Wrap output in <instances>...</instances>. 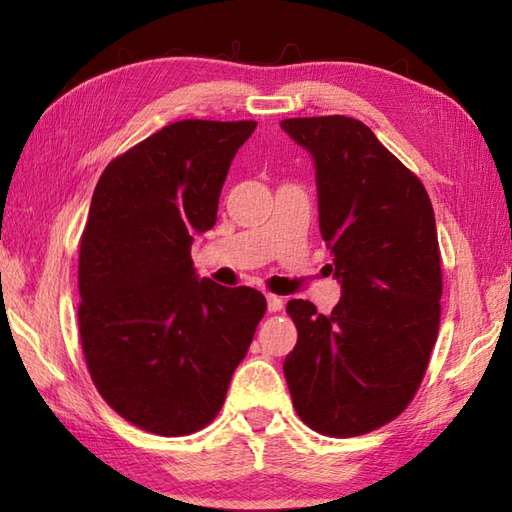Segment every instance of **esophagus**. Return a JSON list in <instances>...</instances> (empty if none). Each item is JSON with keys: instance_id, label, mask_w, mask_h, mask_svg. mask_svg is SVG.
<instances>
[{"instance_id": "esophagus-1", "label": "esophagus", "mask_w": 512, "mask_h": 512, "mask_svg": "<svg viewBox=\"0 0 512 512\" xmlns=\"http://www.w3.org/2000/svg\"><path fill=\"white\" fill-rule=\"evenodd\" d=\"M266 303H268L270 312H279L281 308H284V299L277 297V295H266Z\"/></svg>"}]
</instances>
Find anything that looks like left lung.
Instances as JSON below:
<instances>
[{"instance_id":"left-lung-1","label":"left lung","mask_w":512,"mask_h":512,"mask_svg":"<svg viewBox=\"0 0 512 512\" xmlns=\"http://www.w3.org/2000/svg\"><path fill=\"white\" fill-rule=\"evenodd\" d=\"M314 160L319 228L341 299H292L297 345L284 376L299 418L323 436L383 427L409 405L440 325V248L422 182L356 118H286Z\"/></svg>"}]
</instances>
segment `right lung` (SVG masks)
Wrapping results in <instances>:
<instances>
[{
	"mask_svg": "<svg viewBox=\"0 0 512 512\" xmlns=\"http://www.w3.org/2000/svg\"><path fill=\"white\" fill-rule=\"evenodd\" d=\"M255 121H178L105 167L79 257V332L99 394L158 436H187L222 409L266 299L198 277L231 162Z\"/></svg>",
	"mask_w": 512,
	"mask_h": 512,
	"instance_id": "1",
	"label": "right lung"
}]
</instances>
